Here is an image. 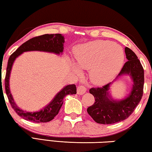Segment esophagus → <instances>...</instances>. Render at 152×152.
Masks as SVG:
<instances>
[{"instance_id": "34e87169", "label": "esophagus", "mask_w": 152, "mask_h": 152, "mask_svg": "<svg viewBox=\"0 0 152 152\" xmlns=\"http://www.w3.org/2000/svg\"><path fill=\"white\" fill-rule=\"evenodd\" d=\"M86 88L84 86H80L77 88V94H83L86 92Z\"/></svg>"}]
</instances>
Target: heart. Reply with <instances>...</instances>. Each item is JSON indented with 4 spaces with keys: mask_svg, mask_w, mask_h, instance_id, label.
Instances as JSON below:
<instances>
[{
    "mask_svg": "<svg viewBox=\"0 0 152 152\" xmlns=\"http://www.w3.org/2000/svg\"><path fill=\"white\" fill-rule=\"evenodd\" d=\"M79 68L90 70V78L94 84L102 85L111 81L121 70L124 52L119 45L109 41L97 40L79 45L74 51ZM77 74L80 70L76 68Z\"/></svg>",
    "mask_w": 152,
    "mask_h": 152,
    "instance_id": "obj_1",
    "label": "heart"
}]
</instances>
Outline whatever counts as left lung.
Returning a JSON list of instances; mask_svg holds the SVG:
<instances>
[{
	"mask_svg": "<svg viewBox=\"0 0 152 152\" xmlns=\"http://www.w3.org/2000/svg\"><path fill=\"white\" fill-rule=\"evenodd\" d=\"M125 52L127 61L123 66L117 78L128 75L132 80L130 93L124 99L117 100L112 97L110 82L102 88H92L90 93L93 95L95 102L87 109V112L95 122L100 124H113L122 121L130 116L140 103L143 96L144 70L137 56L129 48H125Z\"/></svg>",
	"mask_w": 152,
	"mask_h": 152,
	"instance_id": "8db88e82",
	"label": "left lung"
}]
</instances>
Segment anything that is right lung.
Returning a JSON list of instances; mask_svg holds the SVG:
<instances>
[{
  "label": "right lung",
  "mask_w": 152,
  "mask_h": 152,
  "mask_svg": "<svg viewBox=\"0 0 152 152\" xmlns=\"http://www.w3.org/2000/svg\"><path fill=\"white\" fill-rule=\"evenodd\" d=\"M65 42L64 37L61 34H45L33 37L20 46L17 50L10 56L7 68L6 77L4 80L5 91L10 104L17 114L23 119L35 123H46L52 120L58 114L59 110L63 104V99L68 94H76L75 84H70L64 86L49 103L42 109L35 112H29L23 110L15 103L12 95L11 93L9 86V80L12 67L15 61L26 51H44V52L61 55L64 51V43Z\"/></svg>",
  "instance_id": "1"
}]
</instances>
